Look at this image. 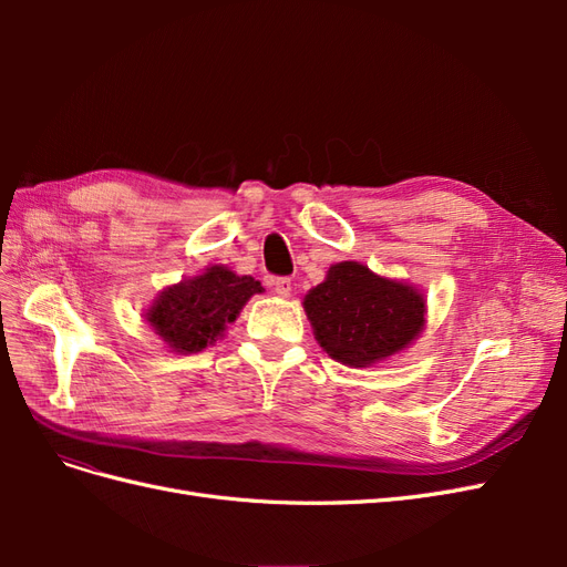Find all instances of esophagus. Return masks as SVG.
<instances>
[{"label":"esophagus","mask_w":567,"mask_h":567,"mask_svg":"<svg viewBox=\"0 0 567 567\" xmlns=\"http://www.w3.org/2000/svg\"><path fill=\"white\" fill-rule=\"evenodd\" d=\"M271 288H274V293H277L279 298H288L290 290H293V286H290V279H288V277L271 279Z\"/></svg>","instance_id":"obj_1"}]
</instances>
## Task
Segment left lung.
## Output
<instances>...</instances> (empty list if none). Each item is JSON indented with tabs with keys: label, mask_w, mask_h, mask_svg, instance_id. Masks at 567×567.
Returning <instances> with one entry per match:
<instances>
[{
	"label": "left lung",
	"mask_w": 567,
	"mask_h": 567,
	"mask_svg": "<svg viewBox=\"0 0 567 567\" xmlns=\"http://www.w3.org/2000/svg\"><path fill=\"white\" fill-rule=\"evenodd\" d=\"M302 305L323 352L354 369L398 354L425 323L419 288L379 277L359 262L331 265Z\"/></svg>",
	"instance_id": "8db88e82"
}]
</instances>
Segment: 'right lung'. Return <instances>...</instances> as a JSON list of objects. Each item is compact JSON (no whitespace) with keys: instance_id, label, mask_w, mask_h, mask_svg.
I'll return each instance as SVG.
<instances>
[{"instance_id":"obj_1","label":"right lung","mask_w":567,"mask_h":567,"mask_svg":"<svg viewBox=\"0 0 567 567\" xmlns=\"http://www.w3.org/2000/svg\"><path fill=\"white\" fill-rule=\"evenodd\" d=\"M262 290L252 277H238L225 265H213L198 277L161 290L144 317L169 350L192 354L225 336L227 323L236 321L244 305Z\"/></svg>"}]
</instances>
